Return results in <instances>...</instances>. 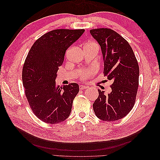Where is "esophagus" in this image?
Masks as SVG:
<instances>
[{"label": "esophagus", "mask_w": 160, "mask_h": 160, "mask_svg": "<svg viewBox=\"0 0 160 160\" xmlns=\"http://www.w3.org/2000/svg\"><path fill=\"white\" fill-rule=\"evenodd\" d=\"M88 87L86 86V85H80V89H88Z\"/></svg>", "instance_id": "1"}]
</instances>
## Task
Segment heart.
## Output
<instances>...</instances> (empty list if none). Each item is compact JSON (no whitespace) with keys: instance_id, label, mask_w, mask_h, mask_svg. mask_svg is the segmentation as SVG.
I'll use <instances>...</instances> for the list:
<instances>
[{"instance_id":"1","label":"heart","mask_w":160,"mask_h":160,"mask_svg":"<svg viewBox=\"0 0 160 160\" xmlns=\"http://www.w3.org/2000/svg\"><path fill=\"white\" fill-rule=\"evenodd\" d=\"M84 48H91V49H95L97 50V51L98 52L99 51V45L97 44L95 42L91 41L87 43V44L85 45ZM91 71H81L79 72V76L81 78L85 79L87 77H89V75L91 73Z\"/></svg>"}]
</instances>
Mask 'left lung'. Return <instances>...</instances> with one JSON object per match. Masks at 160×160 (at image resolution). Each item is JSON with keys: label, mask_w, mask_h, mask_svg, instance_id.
I'll return each mask as SVG.
<instances>
[{"label": "left lung", "mask_w": 160, "mask_h": 160, "mask_svg": "<svg viewBox=\"0 0 160 160\" xmlns=\"http://www.w3.org/2000/svg\"><path fill=\"white\" fill-rule=\"evenodd\" d=\"M101 47L104 62V76L113 81L108 95L98 89L99 97L93 104L97 117L105 122L122 119L132 109L139 86V69L128 42L109 28L90 31Z\"/></svg>", "instance_id": "left-lung-1"}]
</instances>
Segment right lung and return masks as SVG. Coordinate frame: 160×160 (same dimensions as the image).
I'll return each instance as SVG.
<instances>
[{
    "instance_id": "1",
    "label": "right lung",
    "mask_w": 160,
    "mask_h": 160,
    "mask_svg": "<svg viewBox=\"0 0 160 160\" xmlns=\"http://www.w3.org/2000/svg\"><path fill=\"white\" fill-rule=\"evenodd\" d=\"M85 32L84 29H56L35 42L23 65L22 79L30 107L37 117L47 123L64 122L71 113L79 85L61 88L55 79L67 49Z\"/></svg>"
}]
</instances>
